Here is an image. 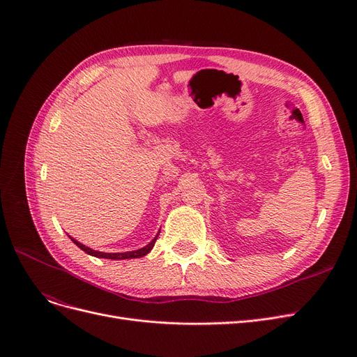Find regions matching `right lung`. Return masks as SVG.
I'll return each mask as SVG.
<instances>
[{
	"label": "right lung",
	"mask_w": 357,
	"mask_h": 357,
	"mask_svg": "<svg viewBox=\"0 0 357 357\" xmlns=\"http://www.w3.org/2000/svg\"><path fill=\"white\" fill-rule=\"evenodd\" d=\"M158 236H159V233H158ZM158 236H156L152 241H150L147 246H144V248H142V249H139V250H135V252H124V253H104V252L92 250V249L86 248L85 245H82V243H79V241H77L75 238H72L70 236H69V237L72 238V241H73L75 245H77L81 250H84L85 253L91 255V256H96V257H104V259H114V260H123V259H135V257H143V256H146L150 250L153 249Z\"/></svg>",
	"instance_id": "add662e5"
}]
</instances>
